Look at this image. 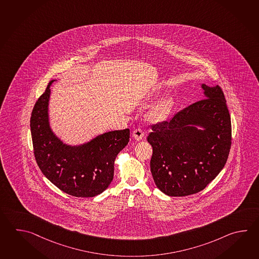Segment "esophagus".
<instances>
[{
	"label": "esophagus",
	"mask_w": 259,
	"mask_h": 259,
	"mask_svg": "<svg viewBox=\"0 0 259 259\" xmlns=\"http://www.w3.org/2000/svg\"><path fill=\"white\" fill-rule=\"evenodd\" d=\"M144 135H145V133L143 132L142 129L141 128H137V129H135L134 130V132H133V137L134 138L136 139V140H141L143 138H144Z\"/></svg>",
	"instance_id": "esophagus-1"
}]
</instances>
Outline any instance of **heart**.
Returning a JSON list of instances; mask_svg holds the SVG:
<instances>
[{
    "mask_svg": "<svg viewBox=\"0 0 259 259\" xmlns=\"http://www.w3.org/2000/svg\"><path fill=\"white\" fill-rule=\"evenodd\" d=\"M169 109V100L165 99L163 101H160L158 105L154 108L150 112L149 117L153 121H159L162 120L164 117L167 115Z\"/></svg>",
    "mask_w": 259,
    "mask_h": 259,
    "instance_id": "obj_1",
    "label": "heart"
}]
</instances>
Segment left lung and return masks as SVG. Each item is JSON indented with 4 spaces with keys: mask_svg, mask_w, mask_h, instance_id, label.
Returning a JSON list of instances; mask_svg holds the SVG:
<instances>
[{
    "mask_svg": "<svg viewBox=\"0 0 259 259\" xmlns=\"http://www.w3.org/2000/svg\"><path fill=\"white\" fill-rule=\"evenodd\" d=\"M205 99L151 126L150 170L159 190L169 196L206 188L223 169L232 146V123L222 89L202 84ZM197 126L203 130H198Z\"/></svg>",
    "mask_w": 259,
    "mask_h": 259,
    "instance_id": "left-lung-1",
    "label": "left lung"
}]
</instances>
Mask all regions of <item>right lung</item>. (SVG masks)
I'll list each match as a JSON object with an SVG mask.
<instances>
[{"label":"right lung","instance_id":"obj_1","mask_svg":"<svg viewBox=\"0 0 259 259\" xmlns=\"http://www.w3.org/2000/svg\"><path fill=\"white\" fill-rule=\"evenodd\" d=\"M52 80L36 101L30 117L34 155L43 175L60 190L76 197H93L113 179L114 160L130 138V130L104 133L90 142L69 146L52 131L49 100Z\"/></svg>","mask_w":259,"mask_h":259}]
</instances>
